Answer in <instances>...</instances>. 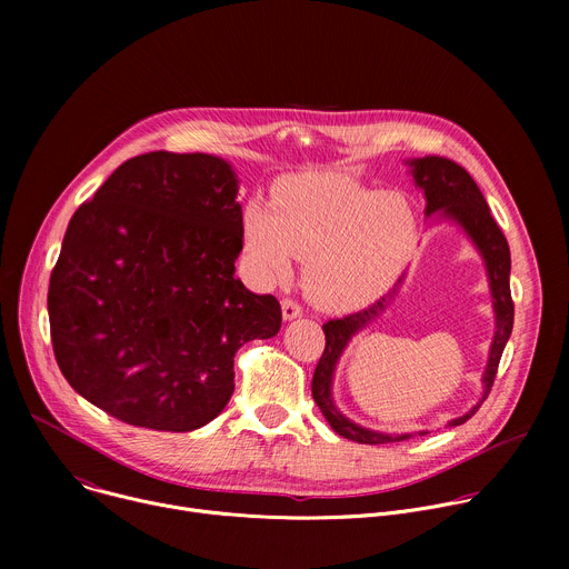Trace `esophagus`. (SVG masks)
<instances>
[{
	"label": "esophagus",
	"mask_w": 569,
	"mask_h": 569,
	"mask_svg": "<svg viewBox=\"0 0 569 569\" xmlns=\"http://www.w3.org/2000/svg\"><path fill=\"white\" fill-rule=\"evenodd\" d=\"M281 312H283L286 321H292V319L301 317V306L297 301H292V299H283L281 301Z\"/></svg>",
	"instance_id": "esophagus-1"
}]
</instances>
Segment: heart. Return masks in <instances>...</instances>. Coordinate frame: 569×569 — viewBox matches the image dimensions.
<instances>
[{
    "instance_id": "heart-1",
    "label": "heart",
    "mask_w": 569,
    "mask_h": 569,
    "mask_svg": "<svg viewBox=\"0 0 569 569\" xmlns=\"http://www.w3.org/2000/svg\"><path fill=\"white\" fill-rule=\"evenodd\" d=\"M419 233L412 200L340 173L292 176L272 207L252 200L242 213V250L257 279L270 283L303 259V290L329 312H353L387 292Z\"/></svg>"
}]
</instances>
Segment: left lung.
I'll return each mask as SVG.
<instances>
[{
  "label": "left lung",
  "instance_id": "8db88e82",
  "mask_svg": "<svg viewBox=\"0 0 569 569\" xmlns=\"http://www.w3.org/2000/svg\"><path fill=\"white\" fill-rule=\"evenodd\" d=\"M405 167H410V176L415 187L423 193L426 198V218H435L441 222H452L457 224L466 238L472 242V248L483 261L486 268V279H489V292H491V303H493V315H496V331L489 349V360H486L483 373H481V396L472 405V408L457 417L450 419L448 426H461L466 423L477 410L479 405L489 396L498 365L502 358V351L511 338L513 331V301H511V286H509V274H511V252H509V242L498 227V222L491 216L489 204H486L479 187L475 180L459 167L455 161L446 157H415V159H405ZM405 281V274L398 279L393 290L378 299L373 306L353 312L345 319H331L323 323V336H327V349H323L315 376H312V398L317 402V408L321 410L323 419L329 421V426L345 439L358 441V443H393V441H405L412 437H423L428 430L421 432H378L371 428H365L349 417H345L338 405L333 400V378L338 362L351 340L362 333L369 323H373L396 299V292L400 290Z\"/></svg>",
  "mask_w": 569,
  "mask_h": 569
}]
</instances>
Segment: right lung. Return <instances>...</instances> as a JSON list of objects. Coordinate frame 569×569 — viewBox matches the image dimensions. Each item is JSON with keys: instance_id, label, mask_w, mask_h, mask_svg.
Segmentation results:
<instances>
[{"instance_id": "obj_1", "label": "right lung", "mask_w": 569, "mask_h": 569, "mask_svg": "<svg viewBox=\"0 0 569 569\" xmlns=\"http://www.w3.org/2000/svg\"><path fill=\"white\" fill-rule=\"evenodd\" d=\"M238 176L216 154L132 157L80 204L49 281L56 362L110 417L191 432L233 393V356L274 338L281 306L233 277Z\"/></svg>"}]
</instances>
